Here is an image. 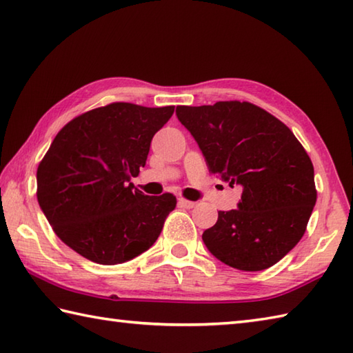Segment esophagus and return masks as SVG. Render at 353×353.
<instances>
[{"label": "esophagus", "mask_w": 353, "mask_h": 353, "mask_svg": "<svg viewBox=\"0 0 353 353\" xmlns=\"http://www.w3.org/2000/svg\"><path fill=\"white\" fill-rule=\"evenodd\" d=\"M178 204L181 205V207H184V208H193V207L196 205L195 201H189V199H185V198H179L178 199Z\"/></svg>", "instance_id": "1"}]
</instances>
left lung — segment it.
<instances>
[{
    "mask_svg": "<svg viewBox=\"0 0 353 353\" xmlns=\"http://www.w3.org/2000/svg\"><path fill=\"white\" fill-rule=\"evenodd\" d=\"M176 117L203 150L208 172L242 189L237 208L219 212L203 233L205 247L236 270L272 267L303 237L317 201L305 148L285 123L250 102L176 106Z\"/></svg>",
    "mask_w": 353,
    "mask_h": 353,
    "instance_id": "8db88e82",
    "label": "left lung"
}]
</instances>
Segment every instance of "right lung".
<instances>
[{"label": "right lung", "instance_id": "right-lung-1", "mask_svg": "<svg viewBox=\"0 0 353 353\" xmlns=\"http://www.w3.org/2000/svg\"><path fill=\"white\" fill-rule=\"evenodd\" d=\"M174 110L114 102L57 132L36 172V196L53 232L76 253L117 265L154 245L176 198L145 195L131 178Z\"/></svg>", "mask_w": 353, "mask_h": 353}]
</instances>
